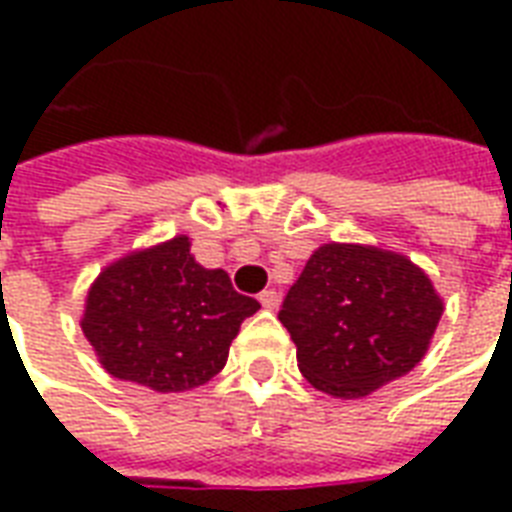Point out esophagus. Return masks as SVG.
<instances>
[{
    "mask_svg": "<svg viewBox=\"0 0 512 512\" xmlns=\"http://www.w3.org/2000/svg\"><path fill=\"white\" fill-rule=\"evenodd\" d=\"M260 304L266 307V310H277L279 307V293L274 288H268L260 293Z\"/></svg>",
    "mask_w": 512,
    "mask_h": 512,
    "instance_id": "obj_1",
    "label": "esophagus"
}]
</instances>
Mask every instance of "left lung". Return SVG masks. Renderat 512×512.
Instances as JSON below:
<instances>
[{
	"label": "left lung",
	"instance_id": "1",
	"mask_svg": "<svg viewBox=\"0 0 512 512\" xmlns=\"http://www.w3.org/2000/svg\"><path fill=\"white\" fill-rule=\"evenodd\" d=\"M441 310L425 271L403 255L326 244L290 285L279 321L315 389L365 397L419 365Z\"/></svg>",
	"mask_w": 512,
	"mask_h": 512
}]
</instances>
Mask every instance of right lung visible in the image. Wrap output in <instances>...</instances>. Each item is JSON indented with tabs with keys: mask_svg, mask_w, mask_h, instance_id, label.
<instances>
[{
	"mask_svg": "<svg viewBox=\"0 0 512 512\" xmlns=\"http://www.w3.org/2000/svg\"><path fill=\"white\" fill-rule=\"evenodd\" d=\"M189 238L117 260L87 293L82 332L115 378L153 392H186L227 362L241 323L260 304L222 268H202Z\"/></svg>",
	"mask_w": 512,
	"mask_h": 512,
	"instance_id": "right-lung-1",
	"label": "right lung"
}]
</instances>
